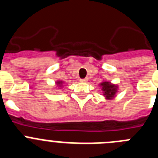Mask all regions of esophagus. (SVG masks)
Returning <instances> with one entry per match:
<instances>
[{"mask_svg":"<svg viewBox=\"0 0 158 158\" xmlns=\"http://www.w3.org/2000/svg\"><path fill=\"white\" fill-rule=\"evenodd\" d=\"M88 81V78H83V79H80V81L81 82H85Z\"/></svg>","mask_w":158,"mask_h":158,"instance_id":"obj_1","label":"esophagus"}]
</instances>
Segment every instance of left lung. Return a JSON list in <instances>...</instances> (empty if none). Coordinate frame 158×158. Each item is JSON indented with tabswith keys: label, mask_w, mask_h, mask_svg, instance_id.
Returning <instances> with one entry per match:
<instances>
[{
	"label": "left lung",
	"mask_w": 158,
	"mask_h": 158,
	"mask_svg": "<svg viewBox=\"0 0 158 158\" xmlns=\"http://www.w3.org/2000/svg\"><path fill=\"white\" fill-rule=\"evenodd\" d=\"M100 85L102 86V90L104 91V94L107 99H112L113 96L115 94L117 90V86L111 85L110 82H103L100 84Z\"/></svg>",
	"instance_id": "obj_1"
}]
</instances>
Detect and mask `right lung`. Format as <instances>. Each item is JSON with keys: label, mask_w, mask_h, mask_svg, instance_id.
<instances>
[{"label": "right lung", "mask_w": 158, "mask_h": 158, "mask_svg": "<svg viewBox=\"0 0 158 158\" xmlns=\"http://www.w3.org/2000/svg\"><path fill=\"white\" fill-rule=\"evenodd\" d=\"M57 84H58V85H60V84H61V85H62V81H61V82H60V81H58V82H57Z\"/></svg>", "instance_id": "obj_1"}]
</instances>
